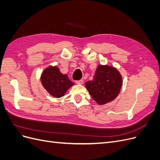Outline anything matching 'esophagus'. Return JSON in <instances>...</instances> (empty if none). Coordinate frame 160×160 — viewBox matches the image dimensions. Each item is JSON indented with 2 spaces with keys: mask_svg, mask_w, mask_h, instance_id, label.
Listing matches in <instances>:
<instances>
[{
  "mask_svg": "<svg viewBox=\"0 0 160 160\" xmlns=\"http://www.w3.org/2000/svg\"><path fill=\"white\" fill-rule=\"evenodd\" d=\"M76 83L78 85H82L83 83V80H79V81H76Z\"/></svg>",
  "mask_w": 160,
  "mask_h": 160,
  "instance_id": "obj_1",
  "label": "esophagus"
}]
</instances>
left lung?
<instances>
[{
    "instance_id": "1",
    "label": "left lung",
    "mask_w": 160,
    "mask_h": 160,
    "mask_svg": "<svg viewBox=\"0 0 160 160\" xmlns=\"http://www.w3.org/2000/svg\"><path fill=\"white\" fill-rule=\"evenodd\" d=\"M122 86V77L117 69L109 65H98L93 79L86 82L85 87L93 100L104 105L114 100Z\"/></svg>"
}]
</instances>
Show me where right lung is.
<instances>
[{
    "label": "right lung",
    "mask_w": 160,
    "mask_h": 160,
    "mask_svg": "<svg viewBox=\"0 0 160 160\" xmlns=\"http://www.w3.org/2000/svg\"><path fill=\"white\" fill-rule=\"evenodd\" d=\"M41 81L43 88L56 98L63 96L67 91L74 85L67 75L62 74L56 66H50L43 71Z\"/></svg>",
    "instance_id": "right-lung-1"
}]
</instances>
